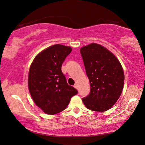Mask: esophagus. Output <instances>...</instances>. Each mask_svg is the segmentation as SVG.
Wrapping results in <instances>:
<instances>
[{"label": "esophagus", "mask_w": 145, "mask_h": 145, "mask_svg": "<svg viewBox=\"0 0 145 145\" xmlns=\"http://www.w3.org/2000/svg\"><path fill=\"white\" fill-rule=\"evenodd\" d=\"M74 86V88H75L78 89V85H77V84H74V86Z\"/></svg>", "instance_id": "obj_1"}]
</instances>
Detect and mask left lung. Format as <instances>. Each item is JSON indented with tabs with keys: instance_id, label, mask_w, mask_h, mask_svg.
Listing matches in <instances>:
<instances>
[{
	"instance_id": "1",
	"label": "left lung",
	"mask_w": 145,
	"mask_h": 145,
	"mask_svg": "<svg viewBox=\"0 0 145 145\" xmlns=\"http://www.w3.org/2000/svg\"><path fill=\"white\" fill-rule=\"evenodd\" d=\"M80 52L91 87L82 102L92 111H106L122 93L125 80L122 66L111 52L98 44L82 47Z\"/></svg>"
}]
</instances>
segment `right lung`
<instances>
[{"instance_id":"add662e5","label":"right lung","mask_w":145,"mask_h":145,"mask_svg":"<svg viewBox=\"0 0 145 145\" xmlns=\"http://www.w3.org/2000/svg\"><path fill=\"white\" fill-rule=\"evenodd\" d=\"M72 48L55 44L39 53L29 70L28 88L34 103L46 114H58L66 108L78 91L67 83L61 66Z\"/></svg>"}]
</instances>
